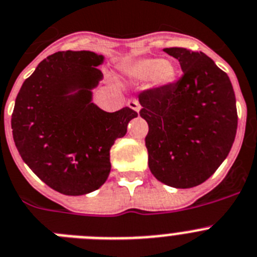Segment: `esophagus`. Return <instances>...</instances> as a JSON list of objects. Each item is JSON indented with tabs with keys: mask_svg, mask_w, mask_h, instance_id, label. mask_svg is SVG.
I'll use <instances>...</instances> for the list:
<instances>
[{
	"mask_svg": "<svg viewBox=\"0 0 257 257\" xmlns=\"http://www.w3.org/2000/svg\"><path fill=\"white\" fill-rule=\"evenodd\" d=\"M127 106L131 107V109L135 111L140 110V104H139V101H138V98H130V100L127 101Z\"/></svg>",
	"mask_w": 257,
	"mask_h": 257,
	"instance_id": "obj_1",
	"label": "esophagus"
}]
</instances>
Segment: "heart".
Returning a JSON list of instances; mask_svg holds the SVG:
<instances>
[{"label":"heart","instance_id":"heart-1","mask_svg":"<svg viewBox=\"0 0 257 257\" xmlns=\"http://www.w3.org/2000/svg\"><path fill=\"white\" fill-rule=\"evenodd\" d=\"M127 76L137 80H147L156 87H169L177 80L178 70L169 61H161L159 58H143L130 63L124 69Z\"/></svg>","mask_w":257,"mask_h":257}]
</instances>
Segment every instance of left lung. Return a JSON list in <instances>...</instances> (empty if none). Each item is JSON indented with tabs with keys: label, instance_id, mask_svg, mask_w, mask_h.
Instances as JSON below:
<instances>
[{
	"label": "left lung",
	"instance_id": "8db88e82",
	"mask_svg": "<svg viewBox=\"0 0 257 257\" xmlns=\"http://www.w3.org/2000/svg\"><path fill=\"white\" fill-rule=\"evenodd\" d=\"M183 75L169 87L140 92V117L148 123V165L160 182L190 188L207 181L235 139V95L225 71L203 52L165 48Z\"/></svg>",
	"mask_w": 257,
	"mask_h": 257
}]
</instances>
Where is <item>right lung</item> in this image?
I'll return each instance as SVG.
<instances>
[{
	"instance_id": "right-lung-1",
	"label": "right lung",
	"mask_w": 257,
	"mask_h": 257,
	"mask_svg": "<svg viewBox=\"0 0 257 257\" xmlns=\"http://www.w3.org/2000/svg\"><path fill=\"white\" fill-rule=\"evenodd\" d=\"M102 61L89 50L57 52L39 63L15 100L12 128L19 155L63 195H84L104 185L111 146L138 117L130 107L107 113L91 101Z\"/></svg>"
}]
</instances>
